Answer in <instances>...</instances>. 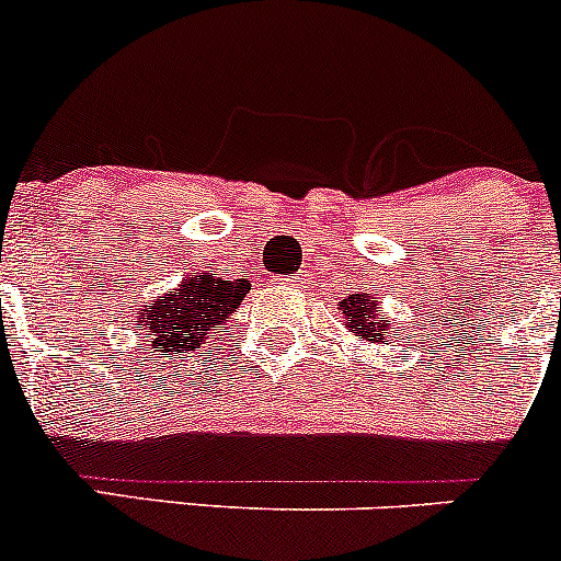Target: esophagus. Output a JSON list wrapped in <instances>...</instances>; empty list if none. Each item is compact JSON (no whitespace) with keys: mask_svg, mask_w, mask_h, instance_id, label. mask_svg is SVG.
<instances>
[{"mask_svg":"<svg viewBox=\"0 0 561 561\" xmlns=\"http://www.w3.org/2000/svg\"><path fill=\"white\" fill-rule=\"evenodd\" d=\"M301 285V276H293V279H287V287H298Z\"/></svg>","mask_w":561,"mask_h":561,"instance_id":"esophagus-1","label":"esophagus"}]
</instances>
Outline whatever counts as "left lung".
<instances>
[{"label": "left lung", "instance_id": "1", "mask_svg": "<svg viewBox=\"0 0 561 561\" xmlns=\"http://www.w3.org/2000/svg\"><path fill=\"white\" fill-rule=\"evenodd\" d=\"M339 309H342L344 328L353 331V336L369 344H386L390 320L382 312V304L371 298V293H353L339 301Z\"/></svg>", "mask_w": 561, "mask_h": 561}]
</instances>
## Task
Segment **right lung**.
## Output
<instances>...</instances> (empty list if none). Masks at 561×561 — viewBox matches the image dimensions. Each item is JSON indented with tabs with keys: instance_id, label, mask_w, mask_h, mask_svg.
I'll return each instance as SVG.
<instances>
[{
	"instance_id": "add662e5",
	"label": "right lung",
	"mask_w": 561,
	"mask_h": 561,
	"mask_svg": "<svg viewBox=\"0 0 561 561\" xmlns=\"http://www.w3.org/2000/svg\"><path fill=\"white\" fill-rule=\"evenodd\" d=\"M249 293L247 279H219L211 274L184 276L179 287L160 293L135 317L138 336L151 339L157 353H186L217 333Z\"/></svg>"
}]
</instances>
